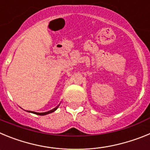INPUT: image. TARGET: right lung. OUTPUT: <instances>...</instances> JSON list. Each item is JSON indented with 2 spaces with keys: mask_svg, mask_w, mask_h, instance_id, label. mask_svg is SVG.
Returning a JSON list of instances; mask_svg holds the SVG:
<instances>
[{
  "mask_svg": "<svg viewBox=\"0 0 150 150\" xmlns=\"http://www.w3.org/2000/svg\"><path fill=\"white\" fill-rule=\"evenodd\" d=\"M59 106H58V107H55V109L52 110L48 111V112H32V111H28V112H34V113H37V114L40 115V116H44V115H47V114H49V113H51V112H54V111L56 110L57 108L59 107Z\"/></svg>",
  "mask_w": 150,
  "mask_h": 150,
  "instance_id": "1",
  "label": "right lung"
}]
</instances>
